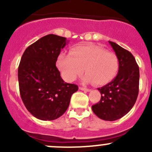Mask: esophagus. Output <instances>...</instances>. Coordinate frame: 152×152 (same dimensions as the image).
<instances>
[{"label":"esophagus","mask_w":152,"mask_h":152,"mask_svg":"<svg viewBox=\"0 0 152 152\" xmlns=\"http://www.w3.org/2000/svg\"><path fill=\"white\" fill-rule=\"evenodd\" d=\"M79 90H83V91H85V92H90V89L85 88V87H79Z\"/></svg>","instance_id":"34e87169"}]
</instances>
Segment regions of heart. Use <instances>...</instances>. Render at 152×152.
<instances>
[{
	"label": "heart",
	"mask_w": 152,
	"mask_h": 152,
	"mask_svg": "<svg viewBox=\"0 0 152 152\" xmlns=\"http://www.w3.org/2000/svg\"><path fill=\"white\" fill-rule=\"evenodd\" d=\"M57 66L65 81L73 82L85 71L83 81L104 85L114 79L119 70V59L113 52L107 51L97 45H79L70 55L60 54Z\"/></svg>",
	"instance_id": "1"
}]
</instances>
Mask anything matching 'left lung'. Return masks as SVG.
Instances as JSON below:
<instances>
[{
    "label": "left lung",
    "instance_id": "left-lung-1",
    "mask_svg": "<svg viewBox=\"0 0 152 152\" xmlns=\"http://www.w3.org/2000/svg\"><path fill=\"white\" fill-rule=\"evenodd\" d=\"M109 43L119 59L116 77L101 88L102 98L92 106L93 113L104 121H113L129 113L135 104L139 90V67L133 55L115 42Z\"/></svg>",
    "mask_w": 152,
    "mask_h": 152
}]
</instances>
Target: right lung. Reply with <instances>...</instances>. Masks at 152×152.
Returning <instances> with one entry per match:
<instances>
[{"instance_id":"1","label":"right lung","mask_w":152,"mask_h":152,"mask_svg":"<svg viewBox=\"0 0 152 152\" xmlns=\"http://www.w3.org/2000/svg\"><path fill=\"white\" fill-rule=\"evenodd\" d=\"M69 41L48 34L26 49L18 67L20 93L24 105L34 117L53 121L62 116L78 86L61 78L56 62L61 49Z\"/></svg>"}]
</instances>
